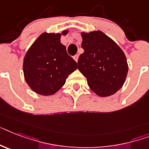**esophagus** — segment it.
<instances>
[{
	"label": "esophagus",
	"mask_w": 149,
	"mask_h": 149,
	"mask_svg": "<svg viewBox=\"0 0 149 149\" xmlns=\"http://www.w3.org/2000/svg\"><path fill=\"white\" fill-rule=\"evenodd\" d=\"M74 59L76 61H77V60H78V55H74Z\"/></svg>",
	"instance_id": "34e87169"
}]
</instances>
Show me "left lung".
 Here are the masks:
<instances>
[{"label": "left lung", "mask_w": 149, "mask_h": 149, "mask_svg": "<svg viewBox=\"0 0 149 149\" xmlns=\"http://www.w3.org/2000/svg\"><path fill=\"white\" fill-rule=\"evenodd\" d=\"M81 36L84 52L78 58V69L96 94L108 97L115 94L123 85L127 75L126 55L103 32L81 33Z\"/></svg>", "instance_id": "8db88e82"}]
</instances>
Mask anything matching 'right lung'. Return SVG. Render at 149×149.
I'll use <instances>...</instances> for the list:
<instances>
[{"mask_svg":"<svg viewBox=\"0 0 149 149\" xmlns=\"http://www.w3.org/2000/svg\"><path fill=\"white\" fill-rule=\"evenodd\" d=\"M68 30L62 32L66 35ZM60 33H44L33 42L23 60V73L33 91L52 95L61 89L66 78L77 69V62L61 43Z\"/></svg>","mask_w":149,"mask_h":149,"instance_id":"obj_1","label":"right lung"}]
</instances>
